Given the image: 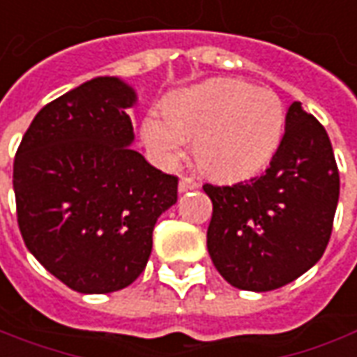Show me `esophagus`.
<instances>
[{"label": "esophagus", "instance_id": "34e87169", "mask_svg": "<svg viewBox=\"0 0 357 357\" xmlns=\"http://www.w3.org/2000/svg\"><path fill=\"white\" fill-rule=\"evenodd\" d=\"M193 189H199V181L193 178H181L178 183L179 193H188V191H193Z\"/></svg>", "mask_w": 357, "mask_h": 357}]
</instances>
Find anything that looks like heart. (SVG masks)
Returning a JSON list of instances; mask_svg holds the SVG:
<instances>
[{
    "mask_svg": "<svg viewBox=\"0 0 357 357\" xmlns=\"http://www.w3.org/2000/svg\"><path fill=\"white\" fill-rule=\"evenodd\" d=\"M285 111L278 93L242 79L217 77L179 91L166 111H152L142 138L162 166L174 168L195 138V160L217 179H244L264 169L280 148Z\"/></svg>",
    "mask_w": 357,
    "mask_h": 357,
    "instance_id": "b5f03b06",
    "label": "heart"
}]
</instances>
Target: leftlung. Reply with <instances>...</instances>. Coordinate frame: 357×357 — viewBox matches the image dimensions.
<instances>
[{
    "label": "left lung",
    "instance_id": "1",
    "mask_svg": "<svg viewBox=\"0 0 357 357\" xmlns=\"http://www.w3.org/2000/svg\"><path fill=\"white\" fill-rule=\"evenodd\" d=\"M213 201L207 248L232 287L278 289L321 260L331 240L340 176L331 138L293 101L270 168L236 185H203Z\"/></svg>",
    "mask_w": 357,
    "mask_h": 357
}]
</instances>
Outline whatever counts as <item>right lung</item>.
<instances>
[{
  "label": "right lung",
  "mask_w": 357,
  "mask_h": 357,
  "mask_svg": "<svg viewBox=\"0 0 357 357\" xmlns=\"http://www.w3.org/2000/svg\"><path fill=\"white\" fill-rule=\"evenodd\" d=\"M137 91L99 76L43 107L13 164L26 248L77 293L125 289L146 268L152 230L178 201V178L132 150Z\"/></svg>",
  "instance_id": "right-lung-1"
}]
</instances>
